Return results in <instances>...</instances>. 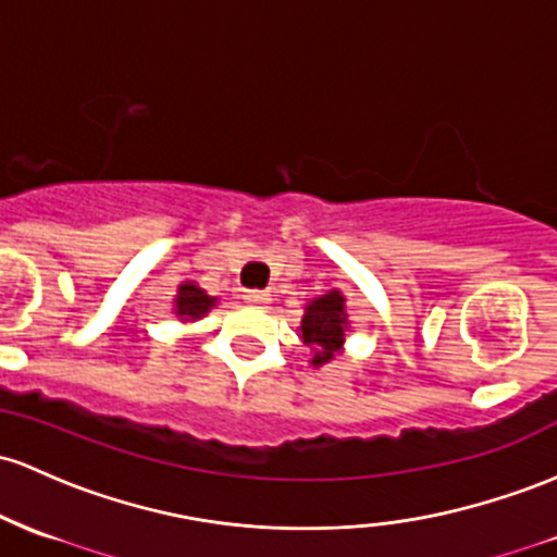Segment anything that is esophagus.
Instances as JSON below:
<instances>
[{
	"label": "esophagus",
	"instance_id": "obj_1",
	"mask_svg": "<svg viewBox=\"0 0 557 557\" xmlns=\"http://www.w3.org/2000/svg\"><path fill=\"white\" fill-rule=\"evenodd\" d=\"M243 298H246L248 304H253V307H264V304H269V293L264 290H246Z\"/></svg>",
	"mask_w": 557,
	"mask_h": 557
}]
</instances>
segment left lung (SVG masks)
<instances>
[{
  "mask_svg": "<svg viewBox=\"0 0 557 557\" xmlns=\"http://www.w3.org/2000/svg\"><path fill=\"white\" fill-rule=\"evenodd\" d=\"M346 335V311H344V296L338 290H330L327 296L317 298L307 307V317L301 322V338L311 351L314 359L311 364H325L333 359L344 344Z\"/></svg>",
  "mask_w": 557,
  "mask_h": 557,
  "instance_id": "obj_1",
  "label": "left lung"
}]
</instances>
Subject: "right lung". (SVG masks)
I'll use <instances>...</instances> for the list:
<instances>
[{"label": "right lung", "instance_id": "add662e5", "mask_svg": "<svg viewBox=\"0 0 557 557\" xmlns=\"http://www.w3.org/2000/svg\"><path fill=\"white\" fill-rule=\"evenodd\" d=\"M176 314L182 317V320H198V317H203L206 311L213 307V298L206 296V290H200L198 285L193 283H185L180 288V296H176Z\"/></svg>", "mask_w": 557, "mask_h": 557}]
</instances>
